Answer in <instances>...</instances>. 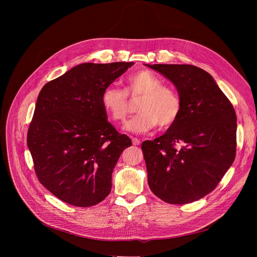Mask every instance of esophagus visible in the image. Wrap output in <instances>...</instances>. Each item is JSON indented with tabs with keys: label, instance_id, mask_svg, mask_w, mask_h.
<instances>
[{
	"label": "esophagus",
	"instance_id": "34e87169",
	"mask_svg": "<svg viewBox=\"0 0 257 257\" xmlns=\"http://www.w3.org/2000/svg\"><path fill=\"white\" fill-rule=\"evenodd\" d=\"M132 143H133V145H139L140 144V140L138 139V138H132Z\"/></svg>",
	"mask_w": 257,
	"mask_h": 257
}]
</instances>
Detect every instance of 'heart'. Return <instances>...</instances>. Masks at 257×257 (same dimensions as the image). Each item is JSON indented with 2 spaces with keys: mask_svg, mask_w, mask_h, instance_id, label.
<instances>
[{
  "mask_svg": "<svg viewBox=\"0 0 257 257\" xmlns=\"http://www.w3.org/2000/svg\"><path fill=\"white\" fill-rule=\"evenodd\" d=\"M127 94L142 95L137 111L139 114L126 122L124 129L131 133H146L159 124L161 129L171 127L182 112L180 94L148 70L138 71L126 80L125 90L114 85L106 86L100 95V102L106 115L116 122L123 121L129 111Z\"/></svg>",
  "mask_w": 257,
  "mask_h": 257,
  "instance_id": "obj_1",
  "label": "heart"
}]
</instances>
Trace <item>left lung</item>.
<instances>
[{
  "instance_id": "8db88e82",
  "label": "left lung",
  "mask_w": 257,
  "mask_h": 257,
  "mask_svg": "<svg viewBox=\"0 0 257 257\" xmlns=\"http://www.w3.org/2000/svg\"><path fill=\"white\" fill-rule=\"evenodd\" d=\"M174 83L182 99L178 120L141 149L151 190L171 204L210 193L236 156L235 109L212 76L192 65L145 64ZM181 143L180 149L175 144Z\"/></svg>"
}]
</instances>
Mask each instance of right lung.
<instances>
[{
  "instance_id": "right-lung-1",
  "label": "right lung",
  "mask_w": 257,
  "mask_h": 257,
  "mask_svg": "<svg viewBox=\"0 0 257 257\" xmlns=\"http://www.w3.org/2000/svg\"><path fill=\"white\" fill-rule=\"evenodd\" d=\"M133 65L83 63L42 88L27 145L40 182L62 201L88 207L111 192L114 168L132 142L107 122L100 95Z\"/></svg>"
}]
</instances>
